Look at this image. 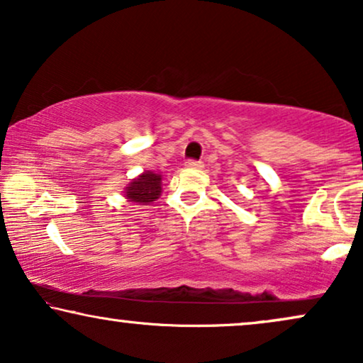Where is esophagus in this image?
<instances>
[{"instance_id":"obj_1","label":"esophagus","mask_w":363,"mask_h":363,"mask_svg":"<svg viewBox=\"0 0 363 363\" xmlns=\"http://www.w3.org/2000/svg\"><path fill=\"white\" fill-rule=\"evenodd\" d=\"M186 167L187 169H202L204 167V164H202L201 161H187Z\"/></svg>"}]
</instances>
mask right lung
Returning <instances> with one entry per match:
<instances>
[{"label":"right lung","instance_id":"1","mask_svg":"<svg viewBox=\"0 0 363 363\" xmlns=\"http://www.w3.org/2000/svg\"><path fill=\"white\" fill-rule=\"evenodd\" d=\"M162 192V176L154 171H144L136 179H133L124 189V197L128 202L136 206H149L159 199Z\"/></svg>","mask_w":363,"mask_h":363}]
</instances>
